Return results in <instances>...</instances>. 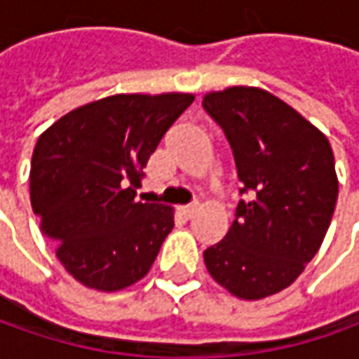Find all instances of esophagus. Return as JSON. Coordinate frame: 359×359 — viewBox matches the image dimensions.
<instances>
[{
  "label": "esophagus",
  "mask_w": 359,
  "mask_h": 359,
  "mask_svg": "<svg viewBox=\"0 0 359 359\" xmlns=\"http://www.w3.org/2000/svg\"><path fill=\"white\" fill-rule=\"evenodd\" d=\"M198 212V205H184V208H180V214L184 215L186 219H191L194 215Z\"/></svg>",
  "instance_id": "34e87169"
}]
</instances>
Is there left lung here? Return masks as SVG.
Listing matches in <instances>:
<instances>
[{
	"mask_svg": "<svg viewBox=\"0 0 359 359\" xmlns=\"http://www.w3.org/2000/svg\"><path fill=\"white\" fill-rule=\"evenodd\" d=\"M243 186L226 238L203 252L215 282L241 299L282 292L318 254L338 201L332 145L294 107L259 88L203 97Z\"/></svg>",
	"mask_w": 359,
	"mask_h": 359,
	"instance_id": "obj_1",
	"label": "left lung"
}]
</instances>
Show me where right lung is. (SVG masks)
<instances>
[{"label":"right lung","mask_w":359,"mask_h":359,"mask_svg":"<svg viewBox=\"0 0 359 359\" xmlns=\"http://www.w3.org/2000/svg\"><path fill=\"white\" fill-rule=\"evenodd\" d=\"M191 93H118L65 114L37 140L29 196L41 231L77 282H140L173 228V210L135 200L149 156Z\"/></svg>","instance_id":"add662e5"}]
</instances>
